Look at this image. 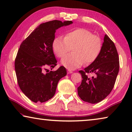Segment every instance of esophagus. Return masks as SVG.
<instances>
[{
  "instance_id": "1",
  "label": "esophagus",
  "mask_w": 132,
  "mask_h": 132,
  "mask_svg": "<svg viewBox=\"0 0 132 132\" xmlns=\"http://www.w3.org/2000/svg\"><path fill=\"white\" fill-rule=\"evenodd\" d=\"M68 73H72L73 71H72V70H70V69H68Z\"/></svg>"
}]
</instances>
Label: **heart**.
Listing matches in <instances>:
<instances>
[{"instance_id": "heart-1", "label": "heart", "mask_w": 132, "mask_h": 132, "mask_svg": "<svg viewBox=\"0 0 132 132\" xmlns=\"http://www.w3.org/2000/svg\"><path fill=\"white\" fill-rule=\"evenodd\" d=\"M101 38L91 31L82 28L69 31L64 38L57 37L52 44L53 51L57 57H63L71 50L72 54L64 57L61 63L68 69H75L85 63L88 65L97 59L101 52Z\"/></svg>"}]
</instances>
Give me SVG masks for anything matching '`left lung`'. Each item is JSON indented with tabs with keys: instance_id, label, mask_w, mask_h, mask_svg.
I'll list each match as a JSON object with an SVG mask.
<instances>
[{
	"instance_id": "8db88e82",
	"label": "left lung",
	"mask_w": 132,
	"mask_h": 132,
	"mask_svg": "<svg viewBox=\"0 0 132 132\" xmlns=\"http://www.w3.org/2000/svg\"><path fill=\"white\" fill-rule=\"evenodd\" d=\"M119 57L114 43L105 35L101 52L95 62L79 70L82 82L78 88L79 97L84 101L96 104L109 95L114 86L119 71ZM94 73L88 78L87 74Z\"/></svg>"
}]
</instances>
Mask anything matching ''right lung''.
<instances>
[{"instance_id": "obj_1", "label": "right lung", "mask_w": 132, "mask_h": 132, "mask_svg": "<svg viewBox=\"0 0 132 132\" xmlns=\"http://www.w3.org/2000/svg\"><path fill=\"white\" fill-rule=\"evenodd\" d=\"M72 23L54 20L43 23L21 43L15 60L18 84L23 94L34 103H44L54 95L58 82L66 75L61 66L56 71L45 73L57 65L52 48L56 30Z\"/></svg>"}]
</instances>
